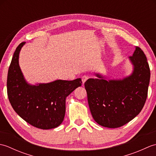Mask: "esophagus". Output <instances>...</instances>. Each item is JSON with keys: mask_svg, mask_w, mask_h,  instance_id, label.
<instances>
[{"mask_svg": "<svg viewBox=\"0 0 156 156\" xmlns=\"http://www.w3.org/2000/svg\"><path fill=\"white\" fill-rule=\"evenodd\" d=\"M88 79V76H86V75H84V76H83L82 77V84H84L85 83V82L87 81V80Z\"/></svg>", "mask_w": 156, "mask_h": 156, "instance_id": "1", "label": "esophagus"}]
</instances>
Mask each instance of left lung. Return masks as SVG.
Masks as SVG:
<instances>
[{
  "mask_svg": "<svg viewBox=\"0 0 156 156\" xmlns=\"http://www.w3.org/2000/svg\"><path fill=\"white\" fill-rule=\"evenodd\" d=\"M129 59L133 69L127 77L106 80L96 73L97 78H89L84 83L92 117L102 127H121L136 117L145 105L150 80L146 56L135 47Z\"/></svg>",
  "mask_w": 156,
  "mask_h": 156,
  "instance_id": "left-lung-1",
  "label": "left lung"
}]
</instances>
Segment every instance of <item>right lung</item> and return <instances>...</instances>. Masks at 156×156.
<instances>
[{
    "label": "right lung",
    "mask_w": 156,
    "mask_h": 156,
    "mask_svg": "<svg viewBox=\"0 0 156 156\" xmlns=\"http://www.w3.org/2000/svg\"><path fill=\"white\" fill-rule=\"evenodd\" d=\"M25 42L20 44L13 54L7 76V94L15 111L35 127L50 129L64 121L66 99L82 85L81 78L56 80L32 85L26 81L19 64V53Z\"/></svg>",
    "instance_id": "obj_1"
}]
</instances>
